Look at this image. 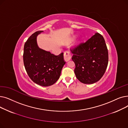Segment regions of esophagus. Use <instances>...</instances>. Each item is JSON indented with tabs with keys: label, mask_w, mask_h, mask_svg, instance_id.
Here are the masks:
<instances>
[{
	"label": "esophagus",
	"mask_w": 128,
	"mask_h": 128,
	"mask_svg": "<svg viewBox=\"0 0 128 128\" xmlns=\"http://www.w3.org/2000/svg\"><path fill=\"white\" fill-rule=\"evenodd\" d=\"M64 59L66 62H68V61L70 60L71 59V56L70 52L68 51H66L64 52Z\"/></svg>",
	"instance_id": "34e87169"
}]
</instances>
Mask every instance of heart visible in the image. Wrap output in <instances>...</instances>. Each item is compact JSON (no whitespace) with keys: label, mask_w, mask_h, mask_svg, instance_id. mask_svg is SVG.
<instances>
[{"label":"heart","mask_w":128,"mask_h":128,"mask_svg":"<svg viewBox=\"0 0 128 128\" xmlns=\"http://www.w3.org/2000/svg\"><path fill=\"white\" fill-rule=\"evenodd\" d=\"M81 40H78V41H77V42H76V45H79V44H80V43H81Z\"/></svg>","instance_id":"b5f03b06"}]
</instances>
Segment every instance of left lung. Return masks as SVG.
I'll use <instances>...</instances> for the list:
<instances>
[{
  "label": "left lung",
  "instance_id": "8db88e82",
  "mask_svg": "<svg viewBox=\"0 0 128 128\" xmlns=\"http://www.w3.org/2000/svg\"><path fill=\"white\" fill-rule=\"evenodd\" d=\"M76 78L84 84H93L104 74L108 63V52L105 40L96 33L84 43L71 50Z\"/></svg>",
  "mask_w": 128,
  "mask_h": 128
}]
</instances>
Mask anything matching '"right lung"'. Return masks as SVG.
Returning a JSON list of instances; mask_svg holds the SVG:
<instances>
[{
    "label": "right lung",
    "instance_id": "right-lung-1",
    "mask_svg": "<svg viewBox=\"0 0 128 128\" xmlns=\"http://www.w3.org/2000/svg\"><path fill=\"white\" fill-rule=\"evenodd\" d=\"M42 32L43 31L35 32L26 42L23 62L28 76L34 83L48 86L58 80L66 62L63 52L56 56L38 46L36 39Z\"/></svg>",
    "mask_w": 128,
    "mask_h": 128
}]
</instances>
